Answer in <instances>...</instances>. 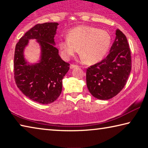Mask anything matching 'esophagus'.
<instances>
[{"instance_id": "1", "label": "esophagus", "mask_w": 148, "mask_h": 148, "mask_svg": "<svg viewBox=\"0 0 148 148\" xmlns=\"http://www.w3.org/2000/svg\"><path fill=\"white\" fill-rule=\"evenodd\" d=\"M77 67H78V66H77V65H74V64H71V66H70L71 69H76V68H77Z\"/></svg>"}]
</instances>
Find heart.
Instances as JSON below:
<instances>
[{
	"mask_svg": "<svg viewBox=\"0 0 148 148\" xmlns=\"http://www.w3.org/2000/svg\"><path fill=\"white\" fill-rule=\"evenodd\" d=\"M111 41V36L105 30L79 26L71 29L68 37L60 39L59 47L65 59H69L79 48L81 59L86 60L88 63L94 64L106 56Z\"/></svg>",
	"mask_w": 148,
	"mask_h": 148,
	"instance_id": "b5f03b06",
	"label": "heart"
}]
</instances>
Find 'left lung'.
<instances>
[{"label": "left lung", "instance_id": "left-lung-1", "mask_svg": "<svg viewBox=\"0 0 148 148\" xmlns=\"http://www.w3.org/2000/svg\"><path fill=\"white\" fill-rule=\"evenodd\" d=\"M108 56L87 70V86L95 98L108 100L127 83L131 71V51L125 35L117 29Z\"/></svg>", "mask_w": 148, "mask_h": 148}]
</instances>
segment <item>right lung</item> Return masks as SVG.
<instances>
[{
	"label": "right lung",
	"instance_id": "add662e5",
	"mask_svg": "<svg viewBox=\"0 0 148 148\" xmlns=\"http://www.w3.org/2000/svg\"><path fill=\"white\" fill-rule=\"evenodd\" d=\"M58 25L57 23L36 25L20 38L15 49L14 77L17 87L30 99L43 104L58 99L62 91V79L70 68L55 46ZM29 39H36L41 49L39 60L32 64L24 56Z\"/></svg>",
	"mask_w": 148,
	"mask_h": 148
}]
</instances>
